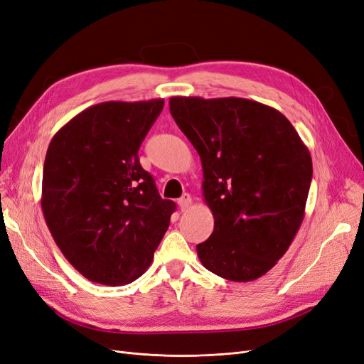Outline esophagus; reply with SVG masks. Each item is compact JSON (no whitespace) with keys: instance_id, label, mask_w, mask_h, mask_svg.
<instances>
[{"instance_id":"34e87169","label":"esophagus","mask_w":364,"mask_h":364,"mask_svg":"<svg viewBox=\"0 0 364 364\" xmlns=\"http://www.w3.org/2000/svg\"><path fill=\"white\" fill-rule=\"evenodd\" d=\"M178 203H179V208H181V210L182 212H185L186 209H190L191 208V205H193V198H191V196L190 194H183L179 200H178Z\"/></svg>"}]
</instances>
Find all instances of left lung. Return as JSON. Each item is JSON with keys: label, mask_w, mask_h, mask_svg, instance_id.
Wrapping results in <instances>:
<instances>
[{"label": "left lung", "mask_w": 364, "mask_h": 364, "mask_svg": "<svg viewBox=\"0 0 364 364\" xmlns=\"http://www.w3.org/2000/svg\"><path fill=\"white\" fill-rule=\"evenodd\" d=\"M170 113L203 167V197L215 218L197 255L235 282L266 274L303 223L312 181L309 149L285 116L258 101L171 97Z\"/></svg>", "instance_id": "obj_1"}]
</instances>
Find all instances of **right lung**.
Listing matches in <instances>:
<instances>
[{
    "mask_svg": "<svg viewBox=\"0 0 364 364\" xmlns=\"http://www.w3.org/2000/svg\"><path fill=\"white\" fill-rule=\"evenodd\" d=\"M164 107L163 98L105 101L68 121L49 143L41 209L71 266L105 285L136 281L176 208L158 194L139 148Z\"/></svg>",
    "mask_w": 364,
    "mask_h": 364,
    "instance_id": "right-lung-1",
    "label": "right lung"
}]
</instances>
